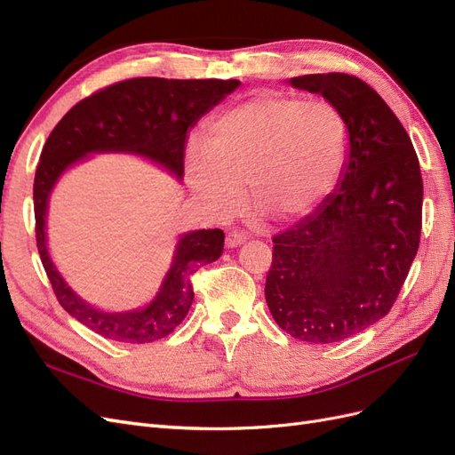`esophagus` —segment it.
Returning <instances> with one entry per match:
<instances>
[{"mask_svg":"<svg viewBox=\"0 0 455 455\" xmlns=\"http://www.w3.org/2000/svg\"><path fill=\"white\" fill-rule=\"evenodd\" d=\"M244 235H243V233H235V231H233V233H228V237H226V246H228V249H235V246H239V244H243L244 243Z\"/></svg>","mask_w":455,"mask_h":455,"instance_id":"obj_1","label":"esophagus"}]
</instances>
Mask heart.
Segmentation results:
<instances>
[{
	"instance_id": "1",
	"label": "heart",
	"mask_w": 455,
	"mask_h": 455,
	"mask_svg": "<svg viewBox=\"0 0 455 455\" xmlns=\"http://www.w3.org/2000/svg\"><path fill=\"white\" fill-rule=\"evenodd\" d=\"M349 144V123L334 102L261 91L206 127V151H189L186 180L214 216L237 212L246 184L261 218L294 222L332 194Z\"/></svg>"
}]
</instances>
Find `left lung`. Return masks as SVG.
<instances>
[{
  "label": "left lung",
  "mask_w": 455,
  "mask_h": 455,
  "mask_svg": "<svg viewBox=\"0 0 455 455\" xmlns=\"http://www.w3.org/2000/svg\"><path fill=\"white\" fill-rule=\"evenodd\" d=\"M346 116L351 144L336 194L273 237L266 301L286 334L336 343L389 313L419 246L416 149L381 96L349 74L291 77Z\"/></svg>",
  "instance_id": "1"
}]
</instances>
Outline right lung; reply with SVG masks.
I'll return each instance as SVG.
<instances>
[{"mask_svg": "<svg viewBox=\"0 0 455 455\" xmlns=\"http://www.w3.org/2000/svg\"><path fill=\"white\" fill-rule=\"evenodd\" d=\"M239 85L237 79L119 81L77 102L49 134L34 180L37 251L59 304L92 332L123 343H149L169 336L194 301L191 275L222 256L224 231L184 233L156 298L142 309L108 313L81 299L49 256L45 228L54 184L91 154L140 156L182 180L188 131Z\"/></svg>", "mask_w": 455, "mask_h": 455, "instance_id": "right-lung-1", "label": "right lung"}]
</instances>
